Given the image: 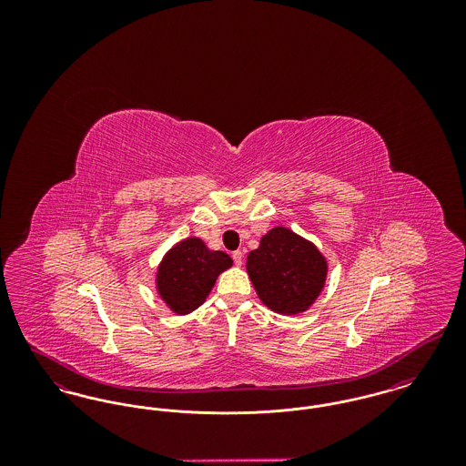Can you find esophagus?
Wrapping results in <instances>:
<instances>
[{
	"label": "esophagus",
	"mask_w": 466,
	"mask_h": 466,
	"mask_svg": "<svg viewBox=\"0 0 466 466\" xmlns=\"http://www.w3.org/2000/svg\"><path fill=\"white\" fill-rule=\"evenodd\" d=\"M243 251L241 249H238V251H234L232 253V258H234V264L238 267L243 266Z\"/></svg>",
	"instance_id": "1"
}]
</instances>
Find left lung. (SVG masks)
Masks as SVG:
<instances>
[{
  "label": "left lung",
  "instance_id": "8db88e82",
  "mask_svg": "<svg viewBox=\"0 0 466 466\" xmlns=\"http://www.w3.org/2000/svg\"><path fill=\"white\" fill-rule=\"evenodd\" d=\"M246 272L266 308L295 316L309 309L321 295L329 260L312 241L278 225L248 253Z\"/></svg>",
  "mask_w": 466,
  "mask_h": 466
}]
</instances>
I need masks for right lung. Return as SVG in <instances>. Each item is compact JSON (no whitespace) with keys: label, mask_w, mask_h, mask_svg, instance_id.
<instances>
[{"label":"right lung","mask_w":466,"mask_h":466,"mask_svg":"<svg viewBox=\"0 0 466 466\" xmlns=\"http://www.w3.org/2000/svg\"><path fill=\"white\" fill-rule=\"evenodd\" d=\"M232 267L223 251L209 249L202 239L190 236L171 246L156 268L157 295L177 316L200 308L218 276Z\"/></svg>","instance_id":"right-lung-1"}]
</instances>
